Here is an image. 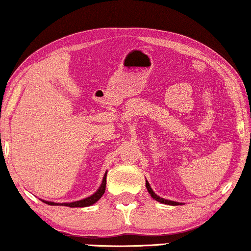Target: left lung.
Segmentation results:
<instances>
[{
  "label": "left lung",
  "mask_w": 251,
  "mask_h": 251,
  "mask_svg": "<svg viewBox=\"0 0 251 251\" xmlns=\"http://www.w3.org/2000/svg\"><path fill=\"white\" fill-rule=\"evenodd\" d=\"M146 188H147V191H149V193L151 194V197H152V198L154 199V200H156V201L161 202V203H164V204H170V205H178V204H181V203H179V202H175V201L166 200V199L160 198L159 195H156L155 193H154L153 190H152V187L150 186V183H149V181H147V180H146Z\"/></svg>",
  "instance_id": "obj_1"
}]
</instances>
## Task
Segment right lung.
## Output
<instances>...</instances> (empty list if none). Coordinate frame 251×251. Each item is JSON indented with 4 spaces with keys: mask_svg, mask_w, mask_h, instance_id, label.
I'll return each mask as SVG.
<instances>
[{
    "mask_svg": "<svg viewBox=\"0 0 251 251\" xmlns=\"http://www.w3.org/2000/svg\"><path fill=\"white\" fill-rule=\"evenodd\" d=\"M106 176H107V171H106L105 175H104V178H102L100 187H99L98 190L96 191L94 194L90 195V197L83 199V200L75 201V202H68V203H56V202H50V201H44V200H42V202H44V203H47V204H50V205H65V207H70V208L89 207V205L96 203V202H97L99 199L102 197V194L105 193V190H106Z\"/></svg>",
    "mask_w": 251,
    "mask_h": 251,
    "instance_id": "1",
    "label": "right lung"
}]
</instances>
